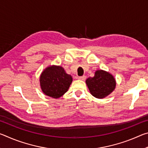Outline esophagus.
Listing matches in <instances>:
<instances>
[{"label":"esophagus","mask_w":148,"mask_h":148,"mask_svg":"<svg viewBox=\"0 0 148 148\" xmlns=\"http://www.w3.org/2000/svg\"><path fill=\"white\" fill-rule=\"evenodd\" d=\"M77 78H78V79H79V80H85L86 78V77L85 76H81V77H78Z\"/></svg>","instance_id":"esophagus-1"}]
</instances>
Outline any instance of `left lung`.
Returning <instances> with one entry per match:
<instances>
[{"mask_svg":"<svg viewBox=\"0 0 148 148\" xmlns=\"http://www.w3.org/2000/svg\"><path fill=\"white\" fill-rule=\"evenodd\" d=\"M86 83L90 93L95 98L103 99L113 92L116 86L114 76L109 72L97 70L95 76L88 77Z\"/></svg>","mask_w":148,"mask_h":148,"instance_id":"obj_1","label":"left lung"}]
</instances>
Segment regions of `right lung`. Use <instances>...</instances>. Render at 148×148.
Listing matches in <instances>:
<instances>
[{
	"label": "right lung",
	"instance_id": "right-lung-1",
	"mask_svg": "<svg viewBox=\"0 0 148 148\" xmlns=\"http://www.w3.org/2000/svg\"><path fill=\"white\" fill-rule=\"evenodd\" d=\"M39 80L44 94L51 98L59 99L69 90L72 77L66 74L62 66L53 64L42 72Z\"/></svg>",
	"mask_w": 148,
	"mask_h": 148
}]
</instances>
